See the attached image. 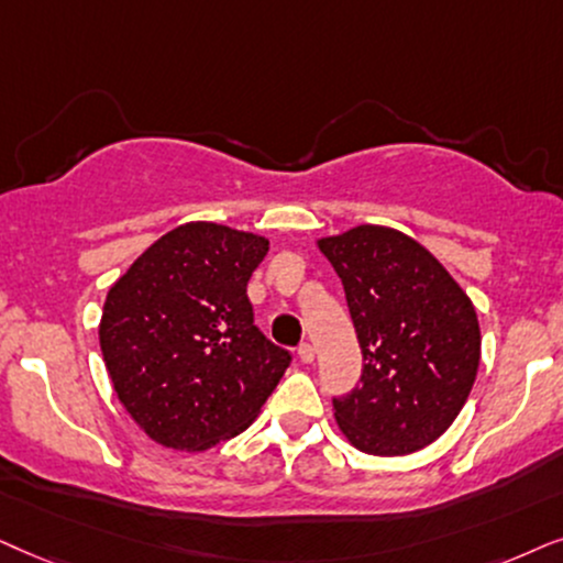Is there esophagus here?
<instances>
[{"label":"esophagus","instance_id":"1","mask_svg":"<svg viewBox=\"0 0 563 563\" xmlns=\"http://www.w3.org/2000/svg\"><path fill=\"white\" fill-rule=\"evenodd\" d=\"M298 360H301V363H306V365L313 363V347L309 342H303L301 347H298Z\"/></svg>","mask_w":563,"mask_h":563}]
</instances>
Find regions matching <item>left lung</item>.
<instances>
[{"label": "left lung", "instance_id": "left-lung-1", "mask_svg": "<svg viewBox=\"0 0 563 563\" xmlns=\"http://www.w3.org/2000/svg\"><path fill=\"white\" fill-rule=\"evenodd\" d=\"M355 324L363 376L334 399L357 451L407 455L434 443L466 404L482 360L476 309L415 239L363 223L319 239Z\"/></svg>", "mask_w": 563, "mask_h": 563}]
</instances>
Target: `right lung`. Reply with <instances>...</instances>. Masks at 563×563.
<instances>
[{
  "mask_svg": "<svg viewBox=\"0 0 563 563\" xmlns=\"http://www.w3.org/2000/svg\"><path fill=\"white\" fill-rule=\"evenodd\" d=\"M265 236L192 221L108 290L100 347L120 404L154 443L208 451L252 424L290 365L254 327L246 283Z\"/></svg>",
  "mask_w": 563,
  "mask_h": 563,
  "instance_id": "add662e5",
  "label": "right lung"
}]
</instances>
